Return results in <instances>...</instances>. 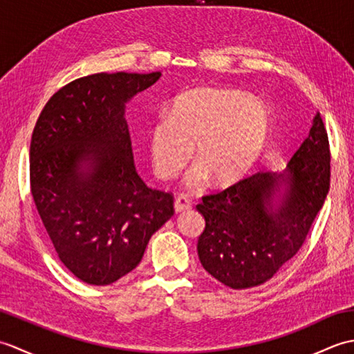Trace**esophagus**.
I'll return each mask as SVG.
<instances>
[{"label": "esophagus", "mask_w": 354, "mask_h": 354, "mask_svg": "<svg viewBox=\"0 0 354 354\" xmlns=\"http://www.w3.org/2000/svg\"><path fill=\"white\" fill-rule=\"evenodd\" d=\"M173 207H175V212L176 213H183V212H185V209H189L192 207V204H190V201L187 199V198L178 196L175 199V204H173Z\"/></svg>", "instance_id": "esophagus-1"}]
</instances>
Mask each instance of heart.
Instances as JSON below:
<instances>
[{"label":"heart","mask_w":354,"mask_h":354,"mask_svg":"<svg viewBox=\"0 0 354 354\" xmlns=\"http://www.w3.org/2000/svg\"><path fill=\"white\" fill-rule=\"evenodd\" d=\"M269 109L254 95L225 88H196L175 97L169 115L150 124L149 155L161 179L175 178L192 158L198 164L187 185L213 179L217 187L239 183L257 164L270 135Z\"/></svg>","instance_id":"b5f03b06"}]
</instances>
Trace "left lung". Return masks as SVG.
Listing matches in <instances>:
<instances>
[{
  "instance_id": "1",
  "label": "left lung",
  "mask_w": 354,
  "mask_h": 354,
  "mask_svg": "<svg viewBox=\"0 0 354 354\" xmlns=\"http://www.w3.org/2000/svg\"><path fill=\"white\" fill-rule=\"evenodd\" d=\"M330 187L328 138L319 112L283 171H259L196 205L205 230L198 255L232 289L269 281L301 248Z\"/></svg>"
}]
</instances>
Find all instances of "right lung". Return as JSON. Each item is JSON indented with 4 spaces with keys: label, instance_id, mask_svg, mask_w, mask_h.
Here are the masks:
<instances>
[{
    "label": "right lung",
    "instance_id": "right-lung-1",
    "mask_svg": "<svg viewBox=\"0 0 354 354\" xmlns=\"http://www.w3.org/2000/svg\"><path fill=\"white\" fill-rule=\"evenodd\" d=\"M161 73H97L45 104L30 142V187L59 259L79 280L106 286L138 266L173 216L170 193L138 176L126 104Z\"/></svg>",
    "mask_w": 354,
    "mask_h": 354
}]
</instances>
